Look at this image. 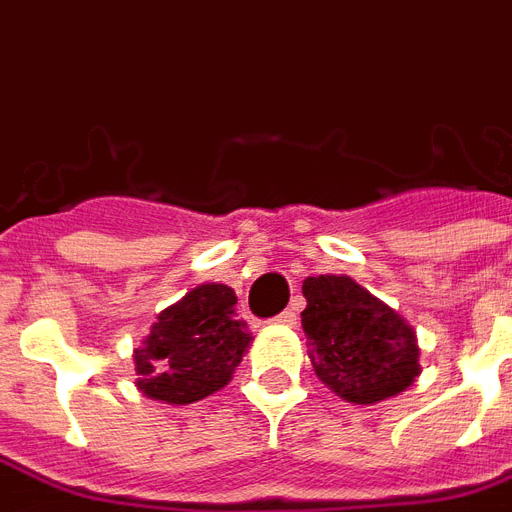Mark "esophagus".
Returning <instances> with one entry per match:
<instances>
[{
  "label": "esophagus",
  "mask_w": 512,
  "mask_h": 512,
  "mask_svg": "<svg viewBox=\"0 0 512 512\" xmlns=\"http://www.w3.org/2000/svg\"><path fill=\"white\" fill-rule=\"evenodd\" d=\"M276 321H279V324H284V327H295V324H297L295 308H287L284 313H279V316H276Z\"/></svg>",
  "instance_id": "1"
}]
</instances>
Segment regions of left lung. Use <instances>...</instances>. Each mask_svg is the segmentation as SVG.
<instances>
[{
  "instance_id": "1",
  "label": "left lung",
  "mask_w": 512,
  "mask_h": 512,
  "mask_svg": "<svg viewBox=\"0 0 512 512\" xmlns=\"http://www.w3.org/2000/svg\"><path fill=\"white\" fill-rule=\"evenodd\" d=\"M303 332L313 372L350 404H380L420 377V345L409 321L350 276L303 281Z\"/></svg>"
}]
</instances>
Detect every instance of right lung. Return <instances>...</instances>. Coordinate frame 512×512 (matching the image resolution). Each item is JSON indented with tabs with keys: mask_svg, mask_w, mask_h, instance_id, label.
<instances>
[{
	"mask_svg": "<svg viewBox=\"0 0 512 512\" xmlns=\"http://www.w3.org/2000/svg\"><path fill=\"white\" fill-rule=\"evenodd\" d=\"M252 332L236 319V292L228 284H199L164 308L135 353V388L162 404L185 406L231 382L249 350Z\"/></svg>",
	"mask_w": 512,
	"mask_h": 512,
	"instance_id": "right-lung-1",
	"label": "right lung"
}]
</instances>
